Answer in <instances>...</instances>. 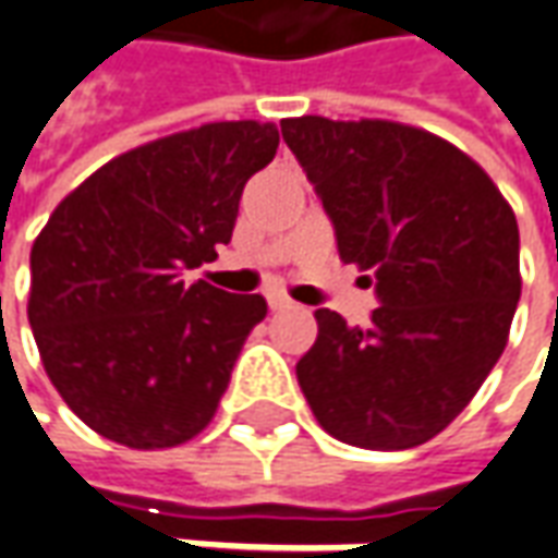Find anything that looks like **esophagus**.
<instances>
[{
	"mask_svg": "<svg viewBox=\"0 0 558 558\" xmlns=\"http://www.w3.org/2000/svg\"><path fill=\"white\" fill-rule=\"evenodd\" d=\"M268 308H271V311L293 308V302H290V295H283V293H268Z\"/></svg>",
	"mask_w": 558,
	"mask_h": 558,
	"instance_id": "34e87169",
	"label": "esophagus"
}]
</instances>
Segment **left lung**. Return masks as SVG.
I'll return each instance as SVG.
<instances>
[{
  "label": "left lung",
  "instance_id": "1",
  "mask_svg": "<svg viewBox=\"0 0 558 558\" xmlns=\"http://www.w3.org/2000/svg\"><path fill=\"white\" fill-rule=\"evenodd\" d=\"M280 134L324 201L339 256L373 271L378 295L366 329L314 311L299 388L348 446H422L507 344L522 293L513 207L470 155L422 128L302 116Z\"/></svg>",
  "mask_w": 558,
  "mask_h": 558
}]
</instances>
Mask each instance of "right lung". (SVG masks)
I'll return each mask as SVG.
<instances>
[{"mask_svg":"<svg viewBox=\"0 0 558 558\" xmlns=\"http://www.w3.org/2000/svg\"><path fill=\"white\" fill-rule=\"evenodd\" d=\"M278 143L268 121L151 140L94 170L39 231L29 327L57 393L100 437L170 449L216 415L268 305L183 271L229 244L241 192Z\"/></svg>","mask_w":558,"mask_h":558,"instance_id":"add662e5","label":"right lung"}]
</instances>
